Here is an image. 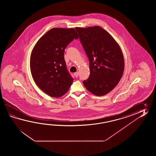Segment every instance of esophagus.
Listing matches in <instances>:
<instances>
[{"label": "esophagus", "instance_id": "34e87169", "mask_svg": "<svg viewBox=\"0 0 156 156\" xmlns=\"http://www.w3.org/2000/svg\"><path fill=\"white\" fill-rule=\"evenodd\" d=\"M79 72H76V73H74V75H75V76L76 77H77L79 76Z\"/></svg>", "mask_w": 156, "mask_h": 156}]
</instances>
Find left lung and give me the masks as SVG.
<instances>
[{
  "instance_id": "8db88e82",
  "label": "left lung",
  "mask_w": 156,
  "mask_h": 156,
  "mask_svg": "<svg viewBox=\"0 0 156 156\" xmlns=\"http://www.w3.org/2000/svg\"><path fill=\"white\" fill-rule=\"evenodd\" d=\"M75 30L89 60L90 76L83 83L95 95H105L115 88L123 75L122 50L113 37L100 26Z\"/></svg>"
}]
</instances>
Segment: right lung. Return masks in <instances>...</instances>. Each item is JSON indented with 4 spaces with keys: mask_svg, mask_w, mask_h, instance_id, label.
Wrapping results in <instances>:
<instances>
[{
    "mask_svg": "<svg viewBox=\"0 0 156 156\" xmlns=\"http://www.w3.org/2000/svg\"><path fill=\"white\" fill-rule=\"evenodd\" d=\"M78 38L73 28H55L41 37L33 47L30 58L31 74L37 85L48 95L63 96L73 83L64 51L73 39Z\"/></svg>",
    "mask_w": 156,
    "mask_h": 156,
    "instance_id": "add662e5",
    "label": "right lung"
}]
</instances>
